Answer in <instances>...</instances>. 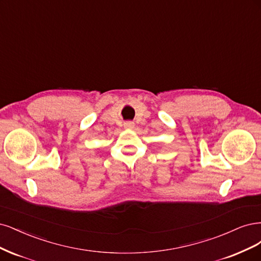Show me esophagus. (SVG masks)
<instances>
[{
  "label": "esophagus",
  "instance_id": "obj_1",
  "mask_svg": "<svg viewBox=\"0 0 261 261\" xmlns=\"http://www.w3.org/2000/svg\"><path fill=\"white\" fill-rule=\"evenodd\" d=\"M123 125H124L125 129H133L134 128V122H132V121H125L123 123Z\"/></svg>",
  "mask_w": 261,
  "mask_h": 261
}]
</instances>
